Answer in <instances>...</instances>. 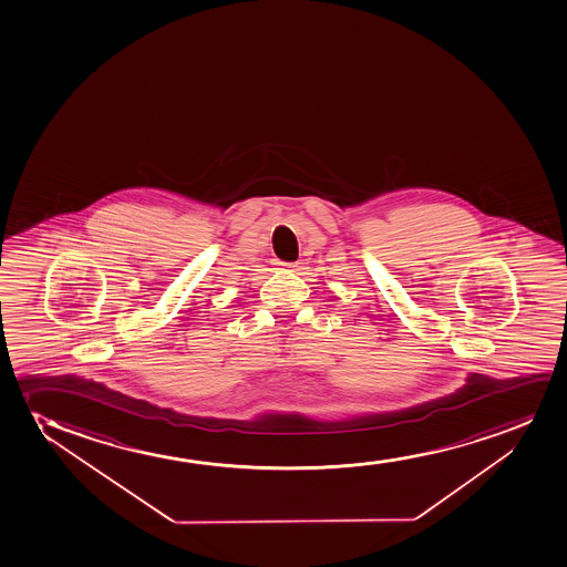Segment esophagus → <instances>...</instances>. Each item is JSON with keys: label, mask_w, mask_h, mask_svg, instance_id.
<instances>
[{"label": "esophagus", "mask_w": 567, "mask_h": 567, "mask_svg": "<svg viewBox=\"0 0 567 567\" xmlns=\"http://www.w3.org/2000/svg\"><path fill=\"white\" fill-rule=\"evenodd\" d=\"M280 267H287V269H295L296 264H285V261H279Z\"/></svg>", "instance_id": "1"}]
</instances>
